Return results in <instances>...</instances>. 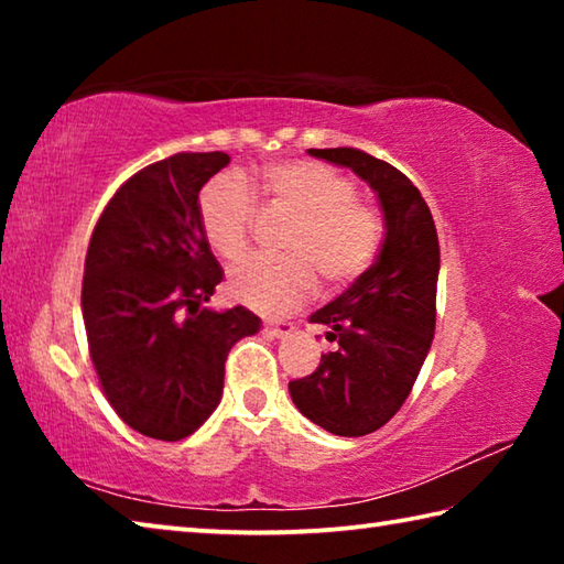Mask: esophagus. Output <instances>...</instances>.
Returning a JSON list of instances; mask_svg holds the SVG:
<instances>
[{"label": "esophagus", "instance_id": "34e87169", "mask_svg": "<svg viewBox=\"0 0 564 564\" xmlns=\"http://www.w3.org/2000/svg\"><path fill=\"white\" fill-rule=\"evenodd\" d=\"M263 330H265V336H271V338H283L293 330V323H289V321H269L263 326Z\"/></svg>", "mask_w": 564, "mask_h": 564}]
</instances>
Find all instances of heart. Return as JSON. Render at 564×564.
<instances>
[{
  "label": "heart",
  "instance_id": "b5f03b06",
  "mask_svg": "<svg viewBox=\"0 0 564 564\" xmlns=\"http://www.w3.org/2000/svg\"><path fill=\"white\" fill-rule=\"evenodd\" d=\"M273 204L295 216L285 256H253L228 281L236 301L259 313H285L308 299L317 265L330 285H343L373 263L383 241V218L358 202L356 181L313 161H281L263 171ZM256 204L236 176L208 181L198 196V218L208 246L228 261L248 251Z\"/></svg>",
  "mask_w": 564,
  "mask_h": 564
}]
</instances>
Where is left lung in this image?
<instances>
[{
    "label": "left lung",
    "mask_w": 564,
    "mask_h": 564,
    "mask_svg": "<svg viewBox=\"0 0 564 564\" xmlns=\"http://www.w3.org/2000/svg\"><path fill=\"white\" fill-rule=\"evenodd\" d=\"M346 166L376 191L386 238L376 263L311 323L326 326L336 350L311 376L291 380L295 408L343 437L383 427L413 390L435 333L441 246L431 208L403 171L360 149H308Z\"/></svg>",
    "instance_id": "1"
}]
</instances>
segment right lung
<instances>
[{
  "instance_id": "1",
  "label": "right lung",
  "mask_w": 564,
  "mask_h": 564,
  "mask_svg": "<svg viewBox=\"0 0 564 564\" xmlns=\"http://www.w3.org/2000/svg\"><path fill=\"white\" fill-rule=\"evenodd\" d=\"M228 154H174L113 194L94 226L82 283L89 356L104 395L133 431L174 443L224 393V362L261 318L206 308L224 271L198 218V191Z\"/></svg>"
}]
</instances>
